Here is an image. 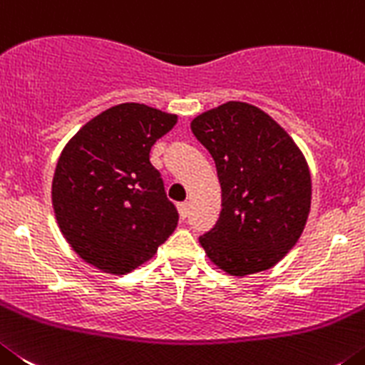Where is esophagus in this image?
Masks as SVG:
<instances>
[{
  "instance_id": "obj_1",
  "label": "esophagus",
  "mask_w": 365,
  "mask_h": 365,
  "mask_svg": "<svg viewBox=\"0 0 365 365\" xmlns=\"http://www.w3.org/2000/svg\"><path fill=\"white\" fill-rule=\"evenodd\" d=\"M178 215H180V218H182V220L187 218V215H189V203H187V202H180L178 203Z\"/></svg>"
}]
</instances>
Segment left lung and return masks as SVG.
Returning <instances> with one entry per match:
<instances>
[{"label": "left lung", "instance_id": "1", "mask_svg": "<svg viewBox=\"0 0 365 365\" xmlns=\"http://www.w3.org/2000/svg\"><path fill=\"white\" fill-rule=\"evenodd\" d=\"M215 158L222 212L200 244L231 277L271 269L287 255L311 209V173L294 140L267 113L227 101L190 121Z\"/></svg>", "mask_w": 365, "mask_h": 365}]
</instances>
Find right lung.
<instances>
[{"label": "right lung", "mask_w": 365, "mask_h": 365, "mask_svg": "<svg viewBox=\"0 0 365 365\" xmlns=\"http://www.w3.org/2000/svg\"><path fill=\"white\" fill-rule=\"evenodd\" d=\"M176 114L120 103L87 121L56 163L52 207L81 260L125 274L150 260L178 225V211L149 160Z\"/></svg>", "instance_id": "add662e5"}]
</instances>
